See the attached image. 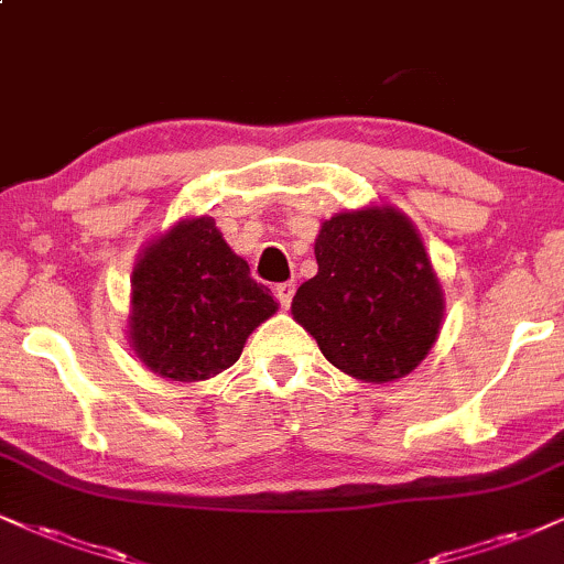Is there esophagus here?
Wrapping results in <instances>:
<instances>
[{
    "label": "esophagus",
    "mask_w": 564,
    "mask_h": 564,
    "mask_svg": "<svg viewBox=\"0 0 564 564\" xmlns=\"http://www.w3.org/2000/svg\"><path fill=\"white\" fill-rule=\"evenodd\" d=\"M293 295H295V284L293 282H280L274 288V297L280 301L282 308H290V303H293Z\"/></svg>",
    "instance_id": "esophagus-1"
}]
</instances>
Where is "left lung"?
I'll return each mask as SVG.
<instances>
[{
	"label": "left lung",
	"instance_id": "8db88e82",
	"mask_svg": "<svg viewBox=\"0 0 564 564\" xmlns=\"http://www.w3.org/2000/svg\"><path fill=\"white\" fill-rule=\"evenodd\" d=\"M316 276L293 297V316L324 358L364 381L413 371L436 343L442 288L426 248L392 206L326 219L316 238Z\"/></svg>",
	"mask_w": 564,
	"mask_h": 564
}]
</instances>
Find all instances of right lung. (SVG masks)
<instances>
[{"instance_id":"right-lung-1","label":"right lung","mask_w":564,"mask_h":564,"mask_svg":"<svg viewBox=\"0 0 564 564\" xmlns=\"http://www.w3.org/2000/svg\"><path fill=\"white\" fill-rule=\"evenodd\" d=\"M276 311L212 217L180 221L145 248L133 271L130 339L151 371L172 381L217 377L250 332Z\"/></svg>"}]
</instances>
